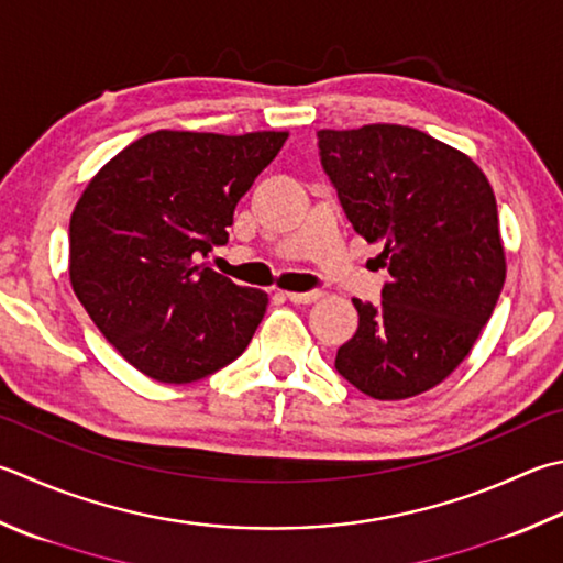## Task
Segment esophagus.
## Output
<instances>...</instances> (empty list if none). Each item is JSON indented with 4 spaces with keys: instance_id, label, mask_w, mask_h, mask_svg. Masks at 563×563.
I'll return each mask as SVG.
<instances>
[{
    "instance_id": "esophagus-1",
    "label": "esophagus",
    "mask_w": 563,
    "mask_h": 563,
    "mask_svg": "<svg viewBox=\"0 0 563 563\" xmlns=\"http://www.w3.org/2000/svg\"><path fill=\"white\" fill-rule=\"evenodd\" d=\"M321 291H286V299L291 303H313L321 299Z\"/></svg>"
}]
</instances>
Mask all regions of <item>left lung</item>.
<instances>
[{"label": "left lung", "instance_id": "1", "mask_svg": "<svg viewBox=\"0 0 563 563\" xmlns=\"http://www.w3.org/2000/svg\"><path fill=\"white\" fill-rule=\"evenodd\" d=\"M323 172L357 235L382 245V303L353 299L360 323L335 369L373 399H407L446 379L505 284L497 203L473 158L401 124L321 130Z\"/></svg>", "mask_w": 563, "mask_h": 563}]
</instances>
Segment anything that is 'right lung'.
Returning <instances> with one entry per match:
<instances>
[{
  "label": "right lung",
  "mask_w": 563,
  "mask_h": 563,
  "mask_svg": "<svg viewBox=\"0 0 563 563\" xmlns=\"http://www.w3.org/2000/svg\"><path fill=\"white\" fill-rule=\"evenodd\" d=\"M158 130L100 168L70 216V284L112 347L166 385L203 379L245 353L267 294L206 264L238 200L286 142Z\"/></svg>",
  "instance_id": "add662e5"
}]
</instances>
